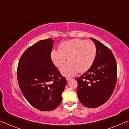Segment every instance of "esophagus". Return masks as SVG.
<instances>
[{
    "mask_svg": "<svg viewBox=\"0 0 129 129\" xmlns=\"http://www.w3.org/2000/svg\"><path fill=\"white\" fill-rule=\"evenodd\" d=\"M71 80V78H70V77H66V80L67 81H69Z\"/></svg>",
    "mask_w": 129,
    "mask_h": 129,
    "instance_id": "esophagus-1",
    "label": "esophagus"
}]
</instances>
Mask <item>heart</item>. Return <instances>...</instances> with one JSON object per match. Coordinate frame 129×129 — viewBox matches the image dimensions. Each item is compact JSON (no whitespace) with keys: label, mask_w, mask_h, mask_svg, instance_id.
<instances>
[{"label":"heart","mask_w":129,"mask_h":129,"mask_svg":"<svg viewBox=\"0 0 129 129\" xmlns=\"http://www.w3.org/2000/svg\"><path fill=\"white\" fill-rule=\"evenodd\" d=\"M96 55V47L93 42L75 39L62 42L59 50H52L51 59L56 66L60 67L68 57L69 61L60 70L65 76L72 77L78 71H87L94 62Z\"/></svg>","instance_id":"b5f03b06"}]
</instances>
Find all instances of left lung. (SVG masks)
Listing matches in <instances>:
<instances>
[{"label":"left lung","instance_id":"left-lung-1","mask_svg":"<svg viewBox=\"0 0 129 129\" xmlns=\"http://www.w3.org/2000/svg\"><path fill=\"white\" fill-rule=\"evenodd\" d=\"M96 47L94 62L86 73L75 78L80 103L89 108L105 103L113 92L117 80V64L112 51L101 42L91 38Z\"/></svg>","mask_w":129,"mask_h":129}]
</instances>
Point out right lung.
Returning a JSON list of instances; mask_svg holds the SVG:
<instances>
[{
  "label": "right lung",
  "mask_w": 129,
  "mask_h": 129,
  "mask_svg": "<svg viewBox=\"0 0 129 129\" xmlns=\"http://www.w3.org/2000/svg\"><path fill=\"white\" fill-rule=\"evenodd\" d=\"M52 39L42 40L21 56L17 68L19 87L26 99L38 110H54L61 103L67 81L50 57Z\"/></svg>",
  "instance_id": "1"
}]
</instances>
